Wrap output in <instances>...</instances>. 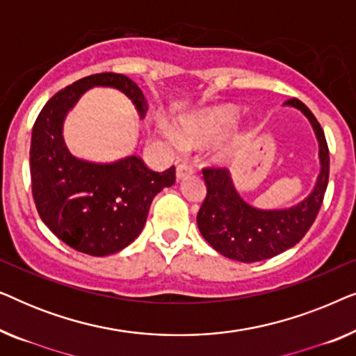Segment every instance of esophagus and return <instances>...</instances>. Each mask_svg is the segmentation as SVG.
Instances as JSON below:
<instances>
[{
  "mask_svg": "<svg viewBox=\"0 0 356 356\" xmlns=\"http://www.w3.org/2000/svg\"><path fill=\"white\" fill-rule=\"evenodd\" d=\"M194 172V168L191 167V165L188 163H179L177 167V178L181 179L184 177H188V175H191Z\"/></svg>",
  "mask_w": 356,
  "mask_h": 356,
  "instance_id": "34e87169",
  "label": "esophagus"
}]
</instances>
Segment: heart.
I'll use <instances>...</instances> for the list:
<instances>
[{
    "instance_id": "obj_1",
    "label": "heart",
    "mask_w": 356,
    "mask_h": 356,
    "mask_svg": "<svg viewBox=\"0 0 356 356\" xmlns=\"http://www.w3.org/2000/svg\"><path fill=\"white\" fill-rule=\"evenodd\" d=\"M238 118V110L233 105H217L179 121V134L165 131V138L173 147L184 143H204L218 138L232 128Z\"/></svg>"
}]
</instances>
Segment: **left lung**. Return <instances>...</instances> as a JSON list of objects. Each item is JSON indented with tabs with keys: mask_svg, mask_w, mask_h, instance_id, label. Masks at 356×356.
<instances>
[{
	"mask_svg": "<svg viewBox=\"0 0 356 356\" xmlns=\"http://www.w3.org/2000/svg\"><path fill=\"white\" fill-rule=\"evenodd\" d=\"M285 105L303 111L313 126L319 143L318 181L313 193L296 206L262 211L243 201L227 168H202L207 194L197 212V227L204 240L228 259L257 262L290 250L306 235L323 206L329 183V147L324 131L303 102L290 99Z\"/></svg>",
	"mask_w": 356,
	"mask_h": 356,
	"instance_id": "1",
	"label": "left lung"
}]
</instances>
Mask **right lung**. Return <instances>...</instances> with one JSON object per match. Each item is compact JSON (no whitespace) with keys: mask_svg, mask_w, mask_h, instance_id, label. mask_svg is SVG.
Listing matches in <instances>:
<instances>
[{"mask_svg":"<svg viewBox=\"0 0 356 356\" xmlns=\"http://www.w3.org/2000/svg\"><path fill=\"white\" fill-rule=\"evenodd\" d=\"M97 86L121 90L139 115H145L147 100L128 76L100 72L82 77L53 95L38 113L31 140V178L43 223L72 250L108 256L139 236L154 197L175 183V167L152 172L136 155L95 163L67 150L63 139L67 111Z\"/></svg>","mask_w":356,"mask_h":356,"instance_id":"right-lung-1","label":"right lung"}]
</instances>
